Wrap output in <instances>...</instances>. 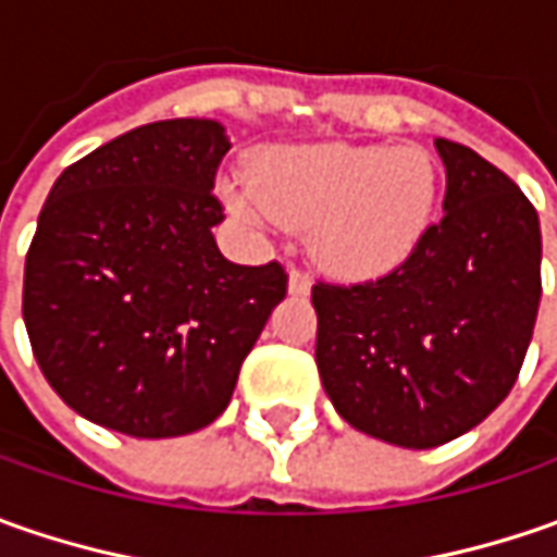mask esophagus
<instances>
[{
    "instance_id": "34e87169",
    "label": "esophagus",
    "mask_w": 557,
    "mask_h": 557,
    "mask_svg": "<svg viewBox=\"0 0 557 557\" xmlns=\"http://www.w3.org/2000/svg\"><path fill=\"white\" fill-rule=\"evenodd\" d=\"M310 275L304 272V269H290L288 272V290L290 294H297V297H304V294H310Z\"/></svg>"
}]
</instances>
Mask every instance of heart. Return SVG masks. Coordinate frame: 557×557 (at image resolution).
Listing matches in <instances>:
<instances>
[{"label": "heart", "mask_w": 557, "mask_h": 557, "mask_svg": "<svg viewBox=\"0 0 557 557\" xmlns=\"http://www.w3.org/2000/svg\"><path fill=\"white\" fill-rule=\"evenodd\" d=\"M437 166L421 148H272L228 203L257 225L310 228L312 257L350 278L381 275L424 238L437 207Z\"/></svg>", "instance_id": "b5f03b06"}]
</instances>
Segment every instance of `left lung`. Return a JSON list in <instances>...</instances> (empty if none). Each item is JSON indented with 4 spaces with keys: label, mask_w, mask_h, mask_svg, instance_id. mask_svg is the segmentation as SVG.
I'll return each instance as SVG.
<instances>
[{
    "label": "left lung",
    "mask_w": 557,
    "mask_h": 557,
    "mask_svg": "<svg viewBox=\"0 0 557 557\" xmlns=\"http://www.w3.org/2000/svg\"><path fill=\"white\" fill-rule=\"evenodd\" d=\"M443 220L374 282L312 285L315 366L337 416L369 437L431 449L515 387L540 310V216L459 141L437 139Z\"/></svg>",
    "instance_id": "obj_1"
}]
</instances>
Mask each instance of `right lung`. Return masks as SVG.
Masks as SVG:
<instances>
[{
	"label": "right lung",
	"instance_id": "right-lung-1",
	"mask_svg": "<svg viewBox=\"0 0 557 557\" xmlns=\"http://www.w3.org/2000/svg\"><path fill=\"white\" fill-rule=\"evenodd\" d=\"M216 120L145 123L71 163L24 263V325L52 391L120 434L183 437L220 418L288 272L228 263L213 195Z\"/></svg>",
	"mask_w": 557,
	"mask_h": 557
}]
</instances>
